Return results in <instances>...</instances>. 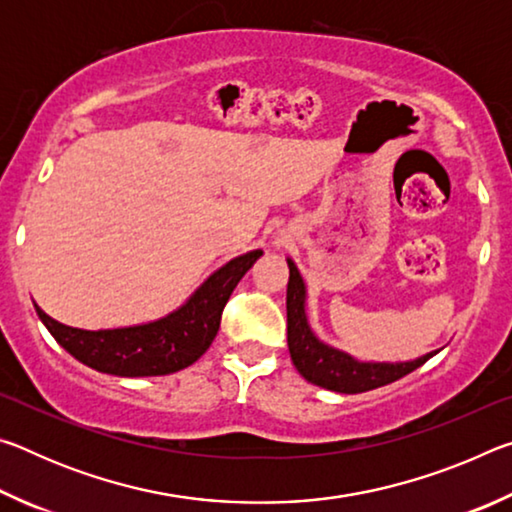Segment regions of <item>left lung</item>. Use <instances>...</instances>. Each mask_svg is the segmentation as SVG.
I'll use <instances>...</instances> for the list:
<instances>
[{"mask_svg": "<svg viewBox=\"0 0 512 512\" xmlns=\"http://www.w3.org/2000/svg\"><path fill=\"white\" fill-rule=\"evenodd\" d=\"M287 341L293 366L311 384L336 393H366L372 388L393 384V381L409 375L433 354L406 363H361L350 354L329 348L320 343L307 325L305 316V282L296 264L289 259V287H287Z\"/></svg>", "mask_w": 512, "mask_h": 512, "instance_id": "obj_1", "label": "left lung"}]
</instances>
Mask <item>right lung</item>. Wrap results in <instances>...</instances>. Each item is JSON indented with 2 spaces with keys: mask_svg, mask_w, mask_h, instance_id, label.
<instances>
[{
  "mask_svg": "<svg viewBox=\"0 0 512 512\" xmlns=\"http://www.w3.org/2000/svg\"><path fill=\"white\" fill-rule=\"evenodd\" d=\"M259 255L262 250L235 257L210 275L183 307L155 323L88 332L58 323L38 305L36 311L51 336L85 366L117 377L169 375L192 366L210 348L225 302Z\"/></svg>",
  "mask_w": 512,
  "mask_h": 512,
  "instance_id": "1",
  "label": "right lung"
}]
</instances>
